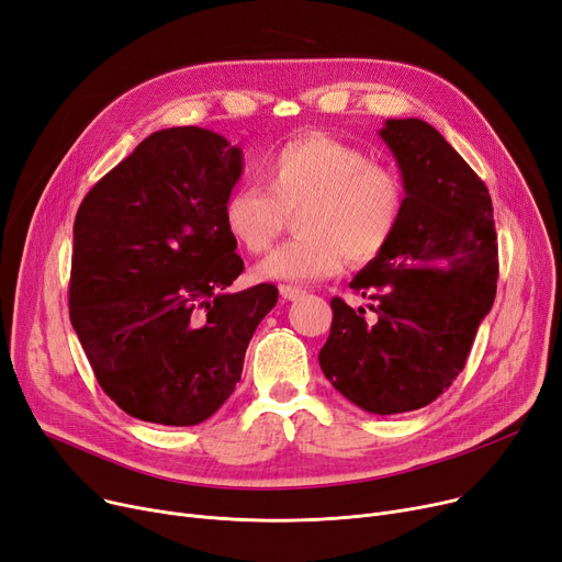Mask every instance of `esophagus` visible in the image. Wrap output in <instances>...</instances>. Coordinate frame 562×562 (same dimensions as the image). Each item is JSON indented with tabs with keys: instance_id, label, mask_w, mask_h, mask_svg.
<instances>
[{
	"instance_id": "34e87169",
	"label": "esophagus",
	"mask_w": 562,
	"mask_h": 562,
	"mask_svg": "<svg viewBox=\"0 0 562 562\" xmlns=\"http://www.w3.org/2000/svg\"><path fill=\"white\" fill-rule=\"evenodd\" d=\"M280 296L284 301H299L305 296V291L299 286H291V284H280Z\"/></svg>"
}]
</instances>
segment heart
<instances>
[{"mask_svg":"<svg viewBox=\"0 0 562 562\" xmlns=\"http://www.w3.org/2000/svg\"><path fill=\"white\" fill-rule=\"evenodd\" d=\"M266 177L236 187L223 221L232 239L250 255L269 250L286 225L289 212L301 232L259 266V278L318 282L335 278L346 257L364 263L387 248L403 216L401 177L371 161L362 147L330 134L293 138L261 161Z\"/></svg>","mask_w":562,"mask_h":562,"instance_id":"obj_1","label":"heart"}]
</instances>
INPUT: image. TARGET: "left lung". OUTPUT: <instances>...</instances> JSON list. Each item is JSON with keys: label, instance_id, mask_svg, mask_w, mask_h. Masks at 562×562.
<instances>
[{"label": "left lung", "instance_id": "8db88e82", "mask_svg": "<svg viewBox=\"0 0 562 562\" xmlns=\"http://www.w3.org/2000/svg\"><path fill=\"white\" fill-rule=\"evenodd\" d=\"M378 134L403 177V216L350 282L375 316L333 299L318 364L350 403L398 415L432 403L464 369L496 296V234L487 187L432 125L390 117Z\"/></svg>", "mask_w": 562, "mask_h": 562}]
</instances>
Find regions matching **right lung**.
Here are the masks:
<instances>
[{"instance_id": "1", "label": "right lung", "mask_w": 562, "mask_h": 562, "mask_svg": "<svg viewBox=\"0 0 562 562\" xmlns=\"http://www.w3.org/2000/svg\"><path fill=\"white\" fill-rule=\"evenodd\" d=\"M244 153L202 127H170L88 191L75 218L70 321L100 387L130 417L210 419L241 380L273 284L227 291L244 259L223 204Z\"/></svg>"}]
</instances>
